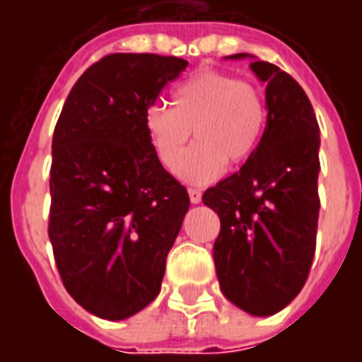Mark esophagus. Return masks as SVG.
Returning a JSON list of instances; mask_svg holds the SVG:
<instances>
[{"instance_id":"1","label":"esophagus","mask_w":362,"mask_h":362,"mask_svg":"<svg viewBox=\"0 0 362 362\" xmlns=\"http://www.w3.org/2000/svg\"><path fill=\"white\" fill-rule=\"evenodd\" d=\"M188 194H189V202H192V204H199V202H202V192H199V189L189 188Z\"/></svg>"}]
</instances>
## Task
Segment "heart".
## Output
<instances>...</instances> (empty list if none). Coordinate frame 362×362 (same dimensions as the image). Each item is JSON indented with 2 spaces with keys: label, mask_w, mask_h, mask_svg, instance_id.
Listing matches in <instances>:
<instances>
[{
  "label": "heart",
  "mask_w": 362,
  "mask_h": 362,
  "mask_svg": "<svg viewBox=\"0 0 362 362\" xmlns=\"http://www.w3.org/2000/svg\"><path fill=\"white\" fill-rule=\"evenodd\" d=\"M173 106L155 103L143 126L157 158L173 168L194 129L197 143L174 168L189 184L219 178L228 165H240L258 147L266 127V103L252 83L217 69H205L176 85Z\"/></svg>",
  "instance_id": "heart-1"
}]
</instances>
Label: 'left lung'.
Instances as JSON below:
<instances>
[{"mask_svg": "<svg viewBox=\"0 0 362 362\" xmlns=\"http://www.w3.org/2000/svg\"><path fill=\"white\" fill-rule=\"evenodd\" d=\"M266 83L267 122L238 173L204 194L219 215L213 246L221 291L252 316H272L295 298L310 272L318 228L320 127L303 87L250 54Z\"/></svg>", "mask_w": 362, "mask_h": 362, "instance_id": "8db88e82", "label": "left lung"}]
</instances>
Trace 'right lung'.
<instances>
[{
	"mask_svg": "<svg viewBox=\"0 0 362 362\" xmlns=\"http://www.w3.org/2000/svg\"><path fill=\"white\" fill-rule=\"evenodd\" d=\"M186 66L110 54L77 79L54 129L48 235L67 293L98 318L126 320L155 300L189 209L143 126Z\"/></svg>",
	"mask_w": 362,
	"mask_h": 362,
	"instance_id": "right-lung-1",
	"label": "right lung"
}]
</instances>
